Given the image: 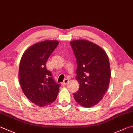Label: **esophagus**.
Masks as SVG:
<instances>
[{"instance_id":"esophagus-1","label":"esophagus","mask_w":133,"mask_h":133,"mask_svg":"<svg viewBox=\"0 0 133 133\" xmlns=\"http://www.w3.org/2000/svg\"><path fill=\"white\" fill-rule=\"evenodd\" d=\"M68 82H69V80L68 79H65L64 80V82H63L62 83V86H65V85H66L67 83H68Z\"/></svg>"}]
</instances>
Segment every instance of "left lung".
<instances>
[{
    "mask_svg": "<svg viewBox=\"0 0 133 133\" xmlns=\"http://www.w3.org/2000/svg\"><path fill=\"white\" fill-rule=\"evenodd\" d=\"M76 58V80L79 89L74 96L81 106L90 108L103 98L108 89L111 71L108 56L103 48L85 39L70 42Z\"/></svg>",
    "mask_w": 133,
    "mask_h": 133,
    "instance_id": "1",
    "label": "left lung"
}]
</instances>
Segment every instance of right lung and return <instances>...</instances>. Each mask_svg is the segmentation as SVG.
I'll return each mask as SVG.
<instances>
[{
  "instance_id": "add662e5",
  "label": "right lung",
  "mask_w": 133,
  "mask_h": 133,
  "mask_svg": "<svg viewBox=\"0 0 133 133\" xmlns=\"http://www.w3.org/2000/svg\"><path fill=\"white\" fill-rule=\"evenodd\" d=\"M57 40H45L30 46L21 58L18 79L27 98L39 107L46 106L54 102L60 85L51 77L46 68L49 57L58 46Z\"/></svg>"
}]
</instances>
